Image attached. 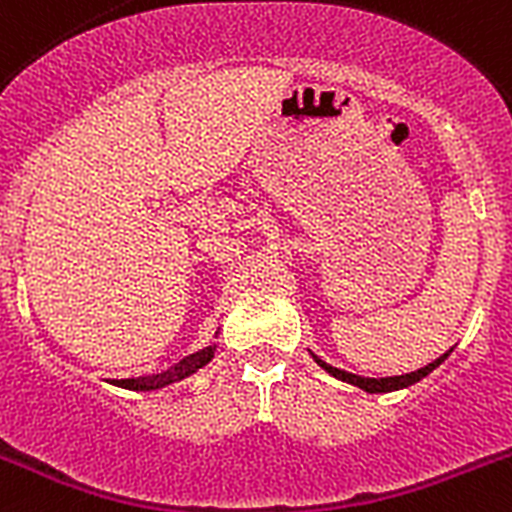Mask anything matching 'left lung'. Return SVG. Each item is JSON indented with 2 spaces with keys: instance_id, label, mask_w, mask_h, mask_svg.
Instances as JSON below:
<instances>
[{
  "instance_id": "obj_1",
  "label": "left lung",
  "mask_w": 512,
  "mask_h": 512,
  "mask_svg": "<svg viewBox=\"0 0 512 512\" xmlns=\"http://www.w3.org/2000/svg\"><path fill=\"white\" fill-rule=\"evenodd\" d=\"M312 354V351H310ZM446 356H449V351L443 356H438L436 361H431L428 366H423V369H418V372H408V374H400V377H359V374H351V372H343V369H338V366H330L328 361L320 359L318 354H312V359H315V364L323 366L325 372L330 374V377L341 379V382H348L354 384V387H359V390L369 392V395H382V392H395V390H405V387H410V384L420 382L423 377H428V374L436 369L438 364H443L446 361Z\"/></svg>"
}]
</instances>
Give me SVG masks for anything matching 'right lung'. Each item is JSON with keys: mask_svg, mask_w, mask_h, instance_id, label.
Listing matches in <instances>:
<instances>
[{"mask_svg": "<svg viewBox=\"0 0 512 512\" xmlns=\"http://www.w3.org/2000/svg\"><path fill=\"white\" fill-rule=\"evenodd\" d=\"M217 338V333H215ZM217 351V343H210V346L200 348V351H194L189 354L187 359H182L179 364H174L171 369H164V372H156V374H146V377H135V379H112L115 387H122V390H133V392H153V390H161V387H169V384L182 382V379L192 377L207 366L212 361Z\"/></svg>", "mask_w": 512, "mask_h": 512, "instance_id": "obj_1", "label": "right lung"}]
</instances>
